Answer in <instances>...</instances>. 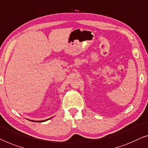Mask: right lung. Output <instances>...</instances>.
Listing matches in <instances>:
<instances>
[{
    "label": "right lung",
    "instance_id": "obj_1",
    "mask_svg": "<svg viewBox=\"0 0 148 148\" xmlns=\"http://www.w3.org/2000/svg\"><path fill=\"white\" fill-rule=\"evenodd\" d=\"M50 119V118H49ZM47 119H46V120H44V121H35V122H43V121H47Z\"/></svg>",
    "mask_w": 148,
    "mask_h": 148
}]
</instances>
